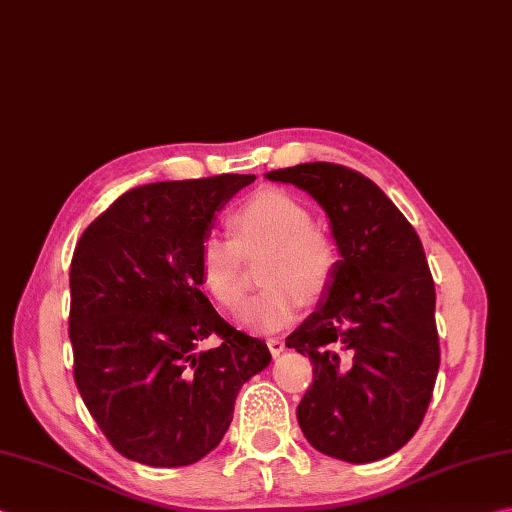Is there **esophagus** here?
I'll return each instance as SVG.
<instances>
[{
  "label": "esophagus",
  "instance_id": "1",
  "mask_svg": "<svg viewBox=\"0 0 512 512\" xmlns=\"http://www.w3.org/2000/svg\"><path fill=\"white\" fill-rule=\"evenodd\" d=\"M266 344H268V348H270V353H273L275 357H277L279 353H284V348H286L282 337H268Z\"/></svg>",
  "mask_w": 512,
  "mask_h": 512
}]
</instances>
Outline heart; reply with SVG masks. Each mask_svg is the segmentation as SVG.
Segmentation results:
<instances>
[{
	"label": "heart",
	"instance_id": "heart-1",
	"mask_svg": "<svg viewBox=\"0 0 512 512\" xmlns=\"http://www.w3.org/2000/svg\"><path fill=\"white\" fill-rule=\"evenodd\" d=\"M233 235L210 230L199 246V275L219 304L235 308L244 297L242 250L270 246L262 266L266 284L239 310L242 322L273 333L297 315L299 306L317 304L335 282L339 248L313 213L277 188L259 190L230 215Z\"/></svg>",
	"mask_w": 512,
	"mask_h": 512
}]
</instances>
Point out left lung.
Returning a JSON list of instances; mask_svg holds the SVG:
<instances>
[{"mask_svg": "<svg viewBox=\"0 0 512 512\" xmlns=\"http://www.w3.org/2000/svg\"><path fill=\"white\" fill-rule=\"evenodd\" d=\"M315 199L339 248L335 282L286 337L313 362L297 406L308 444L368 464L417 433L439 370L435 284L415 228L357 170L310 162L266 173Z\"/></svg>", "mask_w": 512, "mask_h": 512, "instance_id": "obj_1", "label": "left lung"}]
</instances>
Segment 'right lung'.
Returning <instances> with one entry per match:
<instances>
[{
    "instance_id": "1",
    "label": "right lung",
    "mask_w": 512,
    "mask_h": 512,
    "mask_svg": "<svg viewBox=\"0 0 512 512\" xmlns=\"http://www.w3.org/2000/svg\"><path fill=\"white\" fill-rule=\"evenodd\" d=\"M255 175L157 182L115 199L70 262L75 384L119 455L190 466L217 448L239 388L270 364L199 290V246ZM217 336L215 349L196 346Z\"/></svg>"
}]
</instances>
